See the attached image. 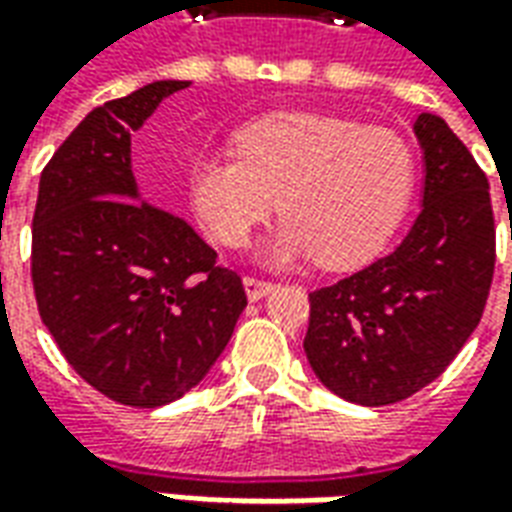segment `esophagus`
I'll return each mask as SVG.
<instances>
[{"instance_id":"esophagus-1","label":"esophagus","mask_w":512,"mask_h":512,"mask_svg":"<svg viewBox=\"0 0 512 512\" xmlns=\"http://www.w3.org/2000/svg\"><path fill=\"white\" fill-rule=\"evenodd\" d=\"M274 288H277V285H274V282H268V279L244 277V290H246V299L249 301L263 299V296H268Z\"/></svg>"}]
</instances>
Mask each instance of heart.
Segmentation results:
<instances>
[{"instance_id": "1", "label": "heart", "mask_w": 512, "mask_h": 512, "mask_svg": "<svg viewBox=\"0 0 512 512\" xmlns=\"http://www.w3.org/2000/svg\"><path fill=\"white\" fill-rule=\"evenodd\" d=\"M238 156H200L189 200L205 230L241 246L274 213L266 255L348 268L378 255L414 191V153L392 131L318 112H274L235 134Z\"/></svg>"}]
</instances>
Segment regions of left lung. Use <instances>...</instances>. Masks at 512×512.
Here are the masks:
<instances>
[{"mask_svg":"<svg viewBox=\"0 0 512 512\" xmlns=\"http://www.w3.org/2000/svg\"><path fill=\"white\" fill-rule=\"evenodd\" d=\"M422 211L403 244L310 293L304 354L326 389L359 406L400 403L450 367L483 318L496 263L488 178L436 115L414 123Z\"/></svg>","mask_w":512,"mask_h":512,"instance_id":"8db88e82","label":"left lung"}]
</instances>
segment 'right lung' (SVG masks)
I'll use <instances>...</instances> for the list:
<instances>
[{
    "label": "right lung",
    "mask_w": 512,
    "mask_h": 512,
    "mask_svg": "<svg viewBox=\"0 0 512 512\" xmlns=\"http://www.w3.org/2000/svg\"><path fill=\"white\" fill-rule=\"evenodd\" d=\"M189 82H153L93 109L40 175L32 285L68 365L123 406L197 386L246 307L241 277L189 224L139 200L131 131Z\"/></svg>",
    "instance_id": "1"
}]
</instances>
